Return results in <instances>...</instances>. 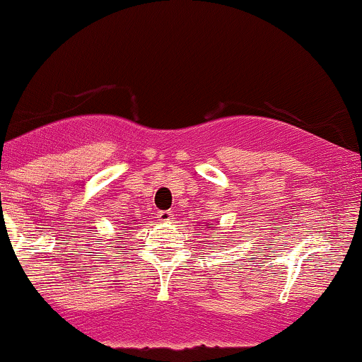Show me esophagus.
<instances>
[{"label":"esophagus","mask_w":362,"mask_h":362,"mask_svg":"<svg viewBox=\"0 0 362 362\" xmlns=\"http://www.w3.org/2000/svg\"><path fill=\"white\" fill-rule=\"evenodd\" d=\"M157 218H159L160 222H164V223H171L173 218H174V214L171 210H163V211H159Z\"/></svg>","instance_id":"obj_1"}]
</instances>
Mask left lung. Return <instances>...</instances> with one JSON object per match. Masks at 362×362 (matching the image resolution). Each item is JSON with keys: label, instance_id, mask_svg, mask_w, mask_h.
I'll return each mask as SVG.
<instances>
[{"label": "left lung", "instance_id": "1", "mask_svg": "<svg viewBox=\"0 0 362 362\" xmlns=\"http://www.w3.org/2000/svg\"><path fill=\"white\" fill-rule=\"evenodd\" d=\"M198 235H199V233H198Z\"/></svg>", "mask_w": 362, "mask_h": 362}]
</instances>
